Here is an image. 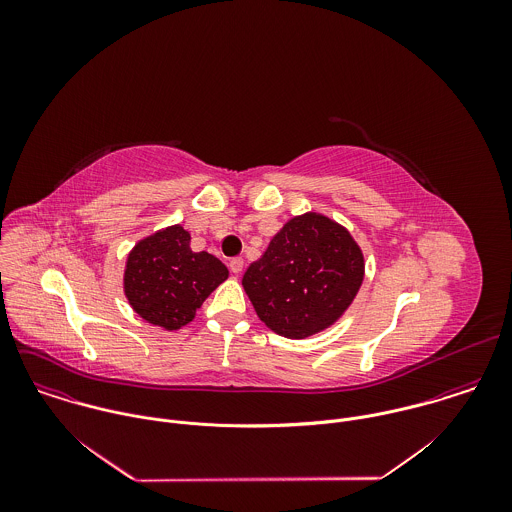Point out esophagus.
Returning <instances> with one entry per match:
<instances>
[{"label": "esophagus", "instance_id": "obj_1", "mask_svg": "<svg viewBox=\"0 0 512 512\" xmlns=\"http://www.w3.org/2000/svg\"><path fill=\"white\" fill-rule=\"evenodd\" d=\"M228 268H230L232 274H240L242 268H244V260H242V258H232L230 264H228Z\"/></svg>", "mask_w": 512, "mask_h": 512}]
</instances>
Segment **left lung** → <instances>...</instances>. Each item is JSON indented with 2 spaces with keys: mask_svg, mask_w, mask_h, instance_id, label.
Wrapping results in <instances>:
<instances>
[{
  "mask_svg": "<svg viewBox=\"0 0 512 512\" xmlns=\"http://www.w3.org/2000/svg\"><path fill=\"white\" fill-rule=\"evenodd\" d=\"M365 278V258L347 228L317 213L293 217L248 266L242 286L278 335L305 339L333 325Z\"/></svg>",
  "mask_w": 512,
  "mask_h": 512,
  "instance_id": "8db88e82",
  "label": "left lung"
}]
</instances>
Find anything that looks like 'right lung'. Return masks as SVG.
<instances>
[{
    "label": "right lung",
    "instance_id": "1",
    "mask_svg": "<svg viewBox=\"0 0 512 512\" xmlns=\"http://www.w3.org/2000/svg\"><path fill=\"white\" fill-rule=\"evenodd\" d=\"M189 232L175 224L144 238L126 262L124 292L151 325L175 331L193 321L203 301L228 278L209 252H193Z\"/></svg>",
    "mask_w": 512,
    "mask_h": 512
}]
</instances>
